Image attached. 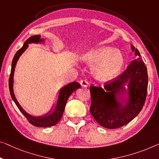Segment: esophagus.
<instances>
[{
	"label": "esophagus",
	"instance_id": "34e87169",
	"mask_svg": "<svg viewBox=\"0 0 159 159\" xmlns=\"http://www.w3.org/2000/svg\"><path fill=\"white\" fill-rule=\"evenodd\" d=\"M80 84L83 87H88V86H89V82H88V80H80Z\"/></svg>",
	"mask_w": 159,
	"mask_h": 159
}]
</instances>
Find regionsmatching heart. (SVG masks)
<instances>
[{"instance_id":"obj_1","label":"heart","mask_w":159,"mask_h":159,"mask_svg":"<svg viewBox=\"0 0 159 159\" xmlns=\"http://www.w3.org/2000/svg\"><path fill=\"white\" fill-rule=\"evenodd\" d=\"M80 58L87 63H96L94 76L101 81H108L119 74L124 66V56L112 47L103 46L84 52Z\"/></svg>"}]
</instances>
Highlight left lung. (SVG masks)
Segmentation results:
<instances>
[{
    "instance_id": "obj_1",
    "label": "left lung",
    "mask_w": 159,
    "mask_h": 159,
    "mask_svg": "<svg viewBox=\"0 0 159 159\" xmlns=\"http://www.w3.org/2000/svg\"><path fill=\"white\" fill-rule=\"evenodd\" d=\"M131 47L139 58L133 61L127 69L112 81L106 83L103 89L90 87V111L96 121L106 129H114L129 124L141 112L145 103L148 89L147 68L140 58L139 50L134 46Z\"/></svg>"
}]
</instances>
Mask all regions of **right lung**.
Listing matches in <instances>:
<instances>
[{
    "instance_id": "right-lung-1",
    "label": "right lung",
    "mask_w": 159,
    "mask_h": 159,
    "mask_svg": "<svg viewBox=\"0 0 159 159\" xmlns=\"http://www.w3.org/2000/svg\"><path fill=\"white\" fill-rule=\"evenodd\" d=\"M44 40L41 39V35H34V36L30 37L24 43L22 48L19 49L18 51L16 52V53L14 56V58L12 61V66H11V75L10 78H9V90H10V93L11 98H13L14 102H15L16 105L17 106L18 109L20 110L21 113L24 115V116L27 118L28 121H29L32 125H35L37 127H50L55 125L57 123H58L60 119L62 117L63 111L65 109V106L68 97L71 94L73 91L75 90L79 89L80 87V84L78 82H72L66 85L63 88H62L60 90L58 95V101H57L56 106L53 112H51L52 108L48 113L46 114L41 116H33L30 115L29 113L23 109L20 104L18 103L17 99H16L15 94L13 92V75H14V70H15L16 63L18 60L19 57L21 56L23 52L27 49L28 47V43H38L43 42Z\"/></svg>"
}]
</instances>
